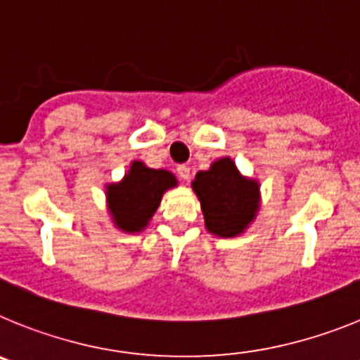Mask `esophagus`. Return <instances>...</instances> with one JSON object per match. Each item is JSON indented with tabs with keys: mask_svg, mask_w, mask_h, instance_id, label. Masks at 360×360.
Masks as SVG:
<instances>
[{
	"mask_svg": "<svg viewBox=\"0 0 360 360\" xmlns=\"http://www.w3.org/2000/svg\"><path fill=\"white\" fill-rule=\"evenodd\" d=\"M176 173H178V176L182 178V180H189V176H191V169L189 167H187V165H178L176 167Z\"/></svg>",
	"mask_w": 360,
	"mask_h": 360,
	"instance_id": "esophagus-1",
	"label": "esophagus"
}]
</instances>
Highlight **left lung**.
Returning <instances> with one entry per match:
<instances>
[{
  "label": "left lung",
  "instance_id": "8db88e82",
  "mask_svg": "<svg viewBox=\"0 0 360 360\" xmlns=\"http://www.w3.org/2000/svg\"><path fill=\"white\" fill-rule=\"evenodd\" d=\"M200 200L205 229L218 238H236L256 219L262 193L256 178L243 176L231 157L216 158L191 184Z\"/></svg>",
  "mask_w": 360,
  "mask_h": 360
}]
</instances>
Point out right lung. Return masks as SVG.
Returning a JSON list of instances; mask_svg holds the SVG:
<instances>
[{"instance_id": "1", "label": "right lung", "mask_w": 360, "mask_h": 360, "mask_svg": "<svg viewBox=\"0 0 360 360\" xmlns=\"http://www.w3.org/2000/svg\"><path fill=\"white\" fill-rule=\"evenodd\" d=\"M178 186L171 171L153 169L142 160H133L119 182L106 184V205L119 231L142 232L157 212L165 191Z\"/></svg>"}]
</instances>
